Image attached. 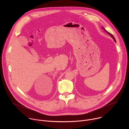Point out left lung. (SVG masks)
<instances>
[{"label": "left lung", "mask_w": 129, "mask_h": 129, "mask_svg": "<svg viewBox=\"0 0 129 129\" xmlns=\"http://www.w3.org/2000/svg\"><path fill=\"white\" fill-rule=\"evenodd\" d=\"M102 28H103V29H104V30H105V31H106V33H108V34H109V35H110V36H111V37H112V38H113V39H114V41H115V42H116V40H115V38H114V36H113V35H112V34H111V33H109V32H108V31H107V30H106V29H105V28H103V27H102Z\"/></svg>", "instance_id": "obj_1"}]
</instances>
